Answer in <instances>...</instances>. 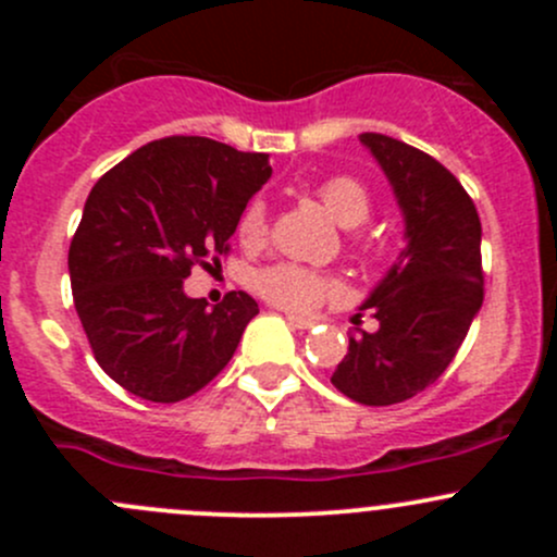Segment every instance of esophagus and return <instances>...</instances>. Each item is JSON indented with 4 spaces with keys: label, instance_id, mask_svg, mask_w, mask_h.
Returning a JSON list of instances; mask_svg holds the SVG:
<instances>
[{
    "label": "esophagus",
    "instance_id": "34e87169",
    "mask_svg": "<svg viewBox=\"0 0 557 557\" xmlns=\"http://www.w3.org/2000/svg\"><path fill=\"white\" fill-rule=\"evenodd\" d=\"M288 323L294 325V329H301V331L312 329V320L310 318H299V314H288Z\"/></svg>",
    "mask_w": 557,
    "mask_h": 557
}]
</instances>
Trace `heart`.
<instances>
[{"instance_id":"1","label":"heart","mask_w":557,"mask_h":557,"mask_svg":"<svg viewBox=\"0 0 557 557\" xmlns=\"http://www.w3.org/2000/svg\"><path fill=\"white\" fill-rule=\"evenodd\" d=\"M318 199L342 226H358L372 212V196L358 183L356 177L336 174L323 180L314 188ZM269 232L267 205L261 199H252L239 218V237L245 243H261ZM256 288L272 305L290 312H314L323 301L336 299L342 294V283L334 274L314 272V269L299 267V263H274L256 274Z\"/></svg>"}]
</instances>
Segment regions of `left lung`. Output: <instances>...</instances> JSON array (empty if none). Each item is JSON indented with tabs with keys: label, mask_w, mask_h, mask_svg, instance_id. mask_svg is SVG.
Masks as SVG:
<instances>
[{
	"label": "left lung",
	"mask_w": 557,
	"mask_h": 557,
	"mask_svg": "<svg viewBox=\"0 0 557 557\" xmlns=\"http://www.w3.org/2000/svg\"><path fill=\"white\" fill-rule=\"evenodd\" d=\"M361 143L391 180L407 247L363 301L380 329L350 336L331 383L352 401L387 407L434 385L463 345L485 296L482 226L463 185L429 153L374 132Z\"/></svg>",
	"instance_id": "left-lung-1"
}]
</instances>
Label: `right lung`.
Segmentation results:
<instances>
[{
  "label": "right lung",
  "instance_id": "obj_1",
  "mask_svg": "<svg viewBox=\"0 0 557 557\" xmlns=\"http://www.w3.org/2000/svg\"><path fill=\"white\" fill-rule=\"evenodd\" d=\"M269 177L267 153L164 137L97 180L70 245V280L94 358L128 393L183 401L232 361L256 299L232 290L210 310L183 294V280L226 256Z\"/></svg>",
  "mask_w": 557,
  "mask_h": 557
}]
</instances>
